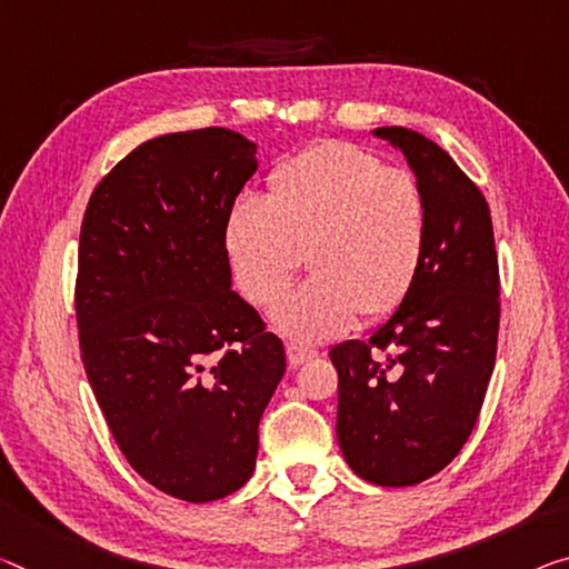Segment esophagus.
Segmentation results:
<instances>
[{"label": "esophagus", "instance_id": "1", "mask_svg": "<svg viewBox=\"0 0 569 569\" xmlns=\"http://www.w3.org/2000/svg\"><path fill=\"white\" fill-rule=\"evenodd\" d=\"M318 356H320V351H318V348H312V346L287 343V361H290L292 369H297V366L312 361V358H318Z\"/></svg>", "mask_w": 569, "mask_h": 569}]
</instances>
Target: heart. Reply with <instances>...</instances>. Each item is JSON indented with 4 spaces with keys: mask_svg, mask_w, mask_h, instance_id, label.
Instances as JSON below:
<instances>
[{
    "mask_svg": "<svg viewBox=\"0 0 569 569\" xmlns=\"http://www.w3.org/2000/svg\"><path fill=\"white\" fill-rule=\"evenodd\" d=\"M430 211L409 170L343 139L279 160L267 198L241 193L226 211L223 249L239 292L272 305L308 254L315 272L274 308L279 330L326 340L405 300L425 257Z\"/></svg>",
    "mask_w": 569,
    "mask_h": 569,
    "instance_id": "1",
    "label": "heart"
}]
</instances>
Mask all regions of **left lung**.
Masks as SVG:
<instances>
[{
    "instance_id": "1",
    "label": "left lung",
    "mask_w": 569,
    "mask_h": 569,
    "mask_svg": "<svg viewBox=\"0 0 569 569\" xmlns=\"http://www.w3.org/2000/svg\"><path fill=\"white\" fill-rule=\"evenodd\" d=\"M376 137L405 152L430 211L425 257L399 310L369 340L330 351L338 442L356 476L415 486L458 456L491 381L501 279L480 188L432 139L405 127Z\"/></svg>"
}]
</instances>
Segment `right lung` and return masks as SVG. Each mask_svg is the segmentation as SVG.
I'll return each mask as SVG.
<instances>
[{
  "label": "right lung",
  "mask_w": 569,
  "mask_h": 569,
  "mask_svg": "<svg viewBox=\"0 0 569 569\" xmlns=\"http://www.w3.org/2000/svg\"><path fill=\"white\" fill-rule=\"evenodd\" d=\"M257 147L208 127L139 144L93 188L76 322L103 419L139 476L190 503L254 473L284 346L231 290L223 221Z\"/></svg>",
  "instance_id": "obj_1"
}]
</instances>
